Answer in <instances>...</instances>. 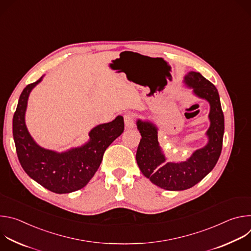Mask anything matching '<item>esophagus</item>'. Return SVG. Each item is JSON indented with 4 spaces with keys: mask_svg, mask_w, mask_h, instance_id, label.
<instances>
[{
    "mask_svg": "<svg viewBox=\"0 0 251 251\" xmlns=\"http://www.w3.org/2000/svg\"><path fill=\"white\" fill-rule=\"evenodd\" d=\"M134 120H135V115L133 113H126L124 115V123H125V127L130 129L134 127Z\"/></svg>",
    "mask_w": 251,
    "mask_h": 251,
    "instance_id": "1",
    "label": "esophagus"
}]
</instances>
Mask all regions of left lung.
Masks as SVG:
<instances>
[{
    "instance_id": "obj_1",
    "label": "left lung",
    "mask_w": 251,
    "mask_h": 251,
    "mask_svg": "<svg viewBox=\"0 0 251 251\" xmlns=\"http://www.w3.org/2000/svg\"><path fill=\"white\" fill-rule=\"evenodd\" d=\"M184 81L210 106V125L206 131L208 142L204 147L196 150L185 162H166L158 142V128L149 121H137V128L142 136L136 153L140 171L153 184L168 191H184L201 182L216 166L223 148L225 117L218 89L195 71L189 73Z\"/></svg>"
}]
</instances>
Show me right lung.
Segmentation results:
<instances>
[{"label":"right lung","instance_id":"1","mask_svg":"<svg viewBox=\"0 0 251 251\" xmlns=\"http://www.w3.org/2000/svg\"><path fill=\"white\" fill-rule=\"evenodd\" d=\"M43 76L23 90L13 118L17 155L25 172L40 185L55 194H68L85 187L98 170L105 150L124 131V120L97 125L89 132V141L81 147L55 152L39 146L29 135L25 114L32 88Z\"/></svg>","mask_w":251,"mask_h":251}]
</instances>
